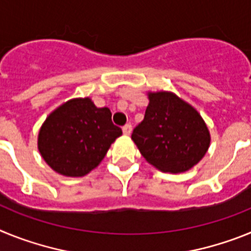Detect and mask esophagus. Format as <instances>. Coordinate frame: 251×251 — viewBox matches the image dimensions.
I'll use <instances>...</instances> for the list:
<instances>
[{"label":"esophagus","instance_id":"esophagus-1","mask_svg":"<svg viewBox=\"0 0 251 251\" xmlns=\"http://www.w3.org/2000/svg\"><path fill=\"white\" fill-rule=\"evenodd\" d=\"M123 133L126 136H129L130 133H132V126L130 124H126L123 127Z\"/></svg>","mask_w":251,"mask_h":251}]
</instances>
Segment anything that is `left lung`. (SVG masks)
I'll return each mask as SVG.
<instances>
[{
  "instance_id": "8db88e82",
  "label": "left lung",
  "mask_w": 251,
  "mask_h": 251,
  "mask_svg": "<svg viewBox=\"0 0 251 251\" xmlns=\"http://www.w3.org/2000/svg\"><path fill=\"white\" fill-rule=\"evenodd\" d=\"M145 119L132 139L146 161L162 172L181 174L196 166L211 136L201 114L172 92H148Z\"/></svg>"
}]
</instances>
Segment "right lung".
Returning <instances> with one entry per match:
<instances>
[{
    "instance_id": "obj_1",
    "label": "right lung",
    "mask_w": 251,
    "mask_h": 251,
    "mask_svg": "<svg viewBox=\"0 0 251 251\" xmlns=\"http://www.w3.org/2000/svg\"><path fill=\"white\" fill-rule=\"evenodd\" d=\"M122 129L112 122L109 108L89 98L65 101L48 115L37 136V148L55 172L83 177L98 167Z\"/></svg>"
}]
</instances>
